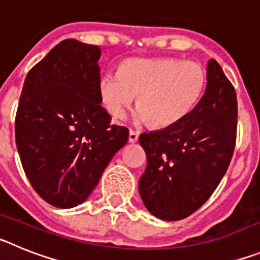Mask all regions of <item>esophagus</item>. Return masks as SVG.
<instances>
[{
  "instance_id": "34e87169",
  "label": "esophagus",
  "mask_w": 260,
  "mask_h": 260,
  "mask_svg": "<svg viewBox=\"0 0 260 260\" xmlns=\"http://www.w3.org/2000/svg\"><path fill=\"white\" fill-rule=\"evenodd\" d=\"M138 138H139V133L134 132V130H130L128 132V142L130 143H135L138 141Z\"/></svg>"
}]
</instances>
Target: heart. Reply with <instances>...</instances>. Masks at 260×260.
<instances>
[{"mask_svg": "<svg viewBox=\"0 0 260 260\" xmlns=\"http://www.w3.org/2000/svg\"><path fill=\"white\" fill-rule=\"evenodd\" d=\"M204 86V70L195 62L169 57L128 58L118 73L108 71L100 77L99 96L113 118H121L138 96L134 118L164 128L194 109Z\"/></svg>", "mask_w": 260, "mask_h": 260, "instance_id": "b5f03b06", "label": "heart"}]
</instances>
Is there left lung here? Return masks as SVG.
<instances>
[{"label":"left lung","mask_w":260,"mask_h":260,"mask_svg":"<svg viewBox=\"0 0 260 260\" xmlns=\"http://www.w3.org/2000/svg\"><path fill=\"white\" fill-rule=\"evenodd\" d=\"M237 134V96L221 66L207 65V86L182 121L143 133L147 168L139 194L153 216L185 219L203 206L228 171Z\"/></svg>","instance_id":"left-lung-1"}]
</instances>
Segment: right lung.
<instances>
[{"instance_id": "add662e5", "label": "right lung", "mask_w": 260, "mask_h": 260, "mask_svg": "<svg viewBox=\"0 0 260 260\" xmlns=\"http://www.w3.org/2000/svg\"><path fill=\"white\" fill-rule=\"evenodd\" d=\"M102 50L66 39L27 74L15 117L23 169L41 198L57 208L83 203L128 139L102 107Z\"/></svg>"}]
</instances>
